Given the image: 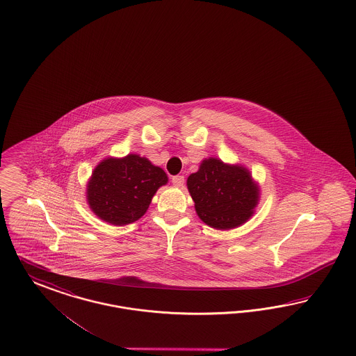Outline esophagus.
Listing matches in <instances>:
<instances>
[{"label":"esophagus","mask_w":356,"mask_h":356,"mask_svg":"<svg viewBox=\"0 0 356 356\" xmlns=\"http://www.w3.org/2000/svg\"><path fill=\"white\" fill-rule=\"evenodd\" d=\"M172 182L175 187H184V175H174L172 178Z\"/></svg>","instance_id":"obj_1"}]
</instances>
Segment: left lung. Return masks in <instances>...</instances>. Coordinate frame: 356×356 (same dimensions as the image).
Instances as JSON below:
<instances>
[{"mask_svg": "<svg viewBox=\"0 0 356 356\" xmlns=\"http://www.w3.org/2000/svg\"><path fill=\"white\" fill-rule=\"evenodd\" d=\"M187 188L197 216L216 229L240 227L252 218L259 200V187L246 168L213 157L202 161L199 170L187 178Z\"/></svg>", "mask_w": 356, "mask_h": 356, "instance_id": "1", "label": "left lung"}]
</instances>
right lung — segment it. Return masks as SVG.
I'll return each instance as SVG.
<instances>
[{
	"label": "right lung",
	"instance_id": "right-lung-1",
	"mask_svg": "<svg viewBox=\"0 0 356 356\" xmlns=\"http://www.w3.org/2000/svg\"><path fill=\"white\" fill-rule=\"evenodd\" d=\"M166 184V172L145 157H108L94 169L86 197L101 220L113 225H127L147 212L156 191Z\"/></svg>",
	"mask_w": 356,
	"mask_h": 356
}]
</instances>
